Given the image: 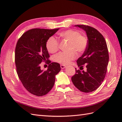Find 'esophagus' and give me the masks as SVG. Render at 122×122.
Wrapping results in <instances>:
<instances>
[{
  "label": "esophagus",
  "mask_w": 122,
  "mask_h": 122,
  "mask_svg": "<svg viewBox=\"0 0 122 122\" xmlns=\"http://www.w3.org/2000/svg\"><path fill=\"white\" fill-rule=\"evenodd\" d=\"M66 67V66H65V65H61V69H64V68H65Z\"/></svg>",
  "instance_id": "esophagus-1"
}]
</instances>
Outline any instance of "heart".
I'll list each match as a JSON object with an SVG mask.
<instances>
[{
    "label": "heart",
    "mask_w": 122,
    "mask_h": 122,
    "mask_svg": "<svg viewBox=\"0 0 122 122\" xmlns=\"http://www.w3.org/2000/svg\"><path fill=\"white\" fill-rule=\"evenodd\" d=\"M61 39L69 41L67 52L59 53L53 57L55 62L62 64H67L76 57V52H84L87 46V39L84 36L81 35L80 32L73 29H68L59 34ZM46 47L51 53H55L59 49L58 41L54 37H50L47 40Z\"/></svg>",
    "instance_id": "b5f03b06"
}]
</instances>
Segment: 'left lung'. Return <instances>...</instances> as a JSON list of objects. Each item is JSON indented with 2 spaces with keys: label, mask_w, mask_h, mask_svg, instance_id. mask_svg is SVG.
Returning <instances> with one entry per match:
<instances>
[{
  "label": "left lung",
  "mask_w": 122,
  "mask_h": 122,
  "mask_svg": "<svg viewBox=\"0 0 122 122\" xmlns=\"http://www.w3.org/2000/svg\"><path fill=\"white\" fill-rule=\"evenodd\" d=\"M75 26L84 30L87 37L86 49L76 61L80 68L85 64L87 70L81 71L76 68V73L71 80L79 90L90 93L98 88L105 79L109 58L108 47L103 36L95 28L84 25Z\"/></svg>",
  "instance_id": "1"
}]
</instances>
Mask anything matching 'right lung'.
<instances>
[{
    "mask_svg": "<svg viewBox=\"0 0 122 122\" xmlns=\"http://www.w3.org/2000/svg\"><path fill=\"white\" fill-rule=\"evenodd\" d=\"M59 29H30L23 34L16 43L15 63L17 75L24 87L34 95L42 96L48 93L61 71L58 63H51L46 47L47 40ZM46 61L49 66L44 71L41 69L40 64Z\"/></svg>",
    "mask_w": 122,
    "mask_h": 122,
    "instance_id": "1",
    "label": "right lung"
}]
</instances>
